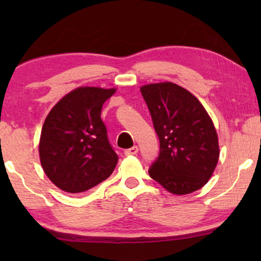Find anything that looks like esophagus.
Wrapping results in <instances>:
<instances>
[{
	"instance_id": "1",
	"label": "esophagus",
	"mask_w": 261,
	"mask_h": 261,
	"mask_svg": "<svg viewBox=\"0 0 261 261\" xmlns=\"http://www.w3.org/2000/svg\"><path fill=\"white\" fill-rule=\"evenodd\" d=\"M138 151H139L138 146H133V147L124 149V154H126V155H134V154H137Z\"/></svg>"
}]
</instances>
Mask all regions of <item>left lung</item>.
Wrapping results in <instances>:
<instances>
[{"mask_svg":"<svg viewBox=\"0 0 261 261\" xmlns=\"http://www.w3.org/2000/svg\"><path fill=\"white\" fill-rule=\"evenodd\" d=\"M140 90L160 144L149 176L172 194L198 190L208 183L220 155L212 119L202 103L179 85L165 82Z\"/></svg>","mask_w":261,"mask_h":261,"instance_id":"1","label":"left lung"}]
</instances>
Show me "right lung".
I'll return each mask as SVG.
<instances>
[{
  "mask_svg": "<svg viewBox=\"0 0 261 261\" xmlns=\"http://www.w3.org/2000/svg\"><path fill=\"white\" fill-rule=\"evenodd\" d=\"M115 89L84 87L53 107L41 129L39 154L53 184L77 194L106 180L117 164L101 119L102 106Z\"/></svg>",
  "mask_w": 261,
  "mask_h": 261,
  "instance_id": "add662e5",
  "label": "right lung"
}]
</instances>
